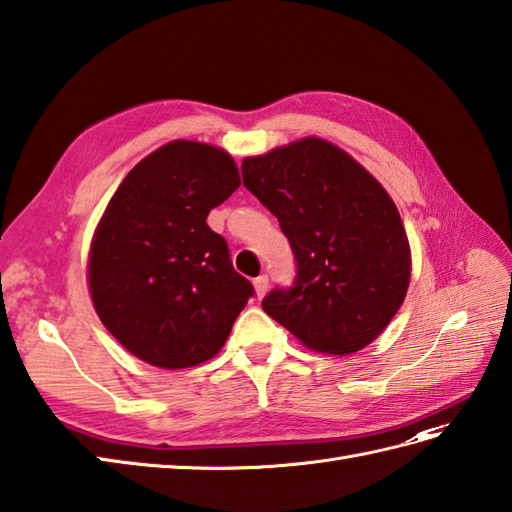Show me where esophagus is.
I'll return each mask as SVG.
<instances>
[{"mask_svg": "<svg viewBox=\"0 0 512 512\" xmlns=\"http://www.w3.org/2000/svg\"><path fill=\"white\" fill-rule=\"evenodd\" d=\"M253 285H255V294H257V298L264 296V294L268 292V277H266V274H259V277L253 281Z\"/></svg>", "mask_w": 512, "mask_h": 512, "instance_id": "esophagus-1", "label": "esophagus"}]
</instances>
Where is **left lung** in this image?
Listing matches in <instances>:
<instances>
[{"label":"left lung","mask_w":512,"mask_h":512,"mask_svg":"<svg viewBox=\"0 0 512 512\" xmlns=\"http://www.w3.org/2000/svg\"><path fill=\"white\" fill-rule=\"evenodd\" d=\"M242 179L277 216L298 266L292 287L261 300L264 311L324 355L372 344L411 281L409 240L385 188L346 151L313 136L246 157Z\"/></svg>","instance_id":"1"}]
</instances>
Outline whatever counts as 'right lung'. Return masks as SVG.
<instances>
[{"mask_svg":"<svg viewBox=\"0 0 512 512\" xmlns=\"http://www.w3.org/2000/svg\"><path fill=\"white\" fill-rule=\"evenodd\" d=\"M238 188L227 151L173 140L114 192L90 244L88 285L103 326L134 357L181 370L225 346L255 290L207 214Z\"/></svg>","mask_w":512,"mask_h":512,"instance_id":"add662e5","label":"right lung"}]
</instances>
